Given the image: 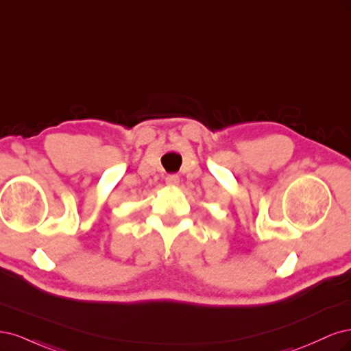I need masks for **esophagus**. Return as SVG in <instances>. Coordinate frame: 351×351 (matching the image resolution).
<instances>
[{
  "label": "esophagus",
  "mask_w": 351,
  "mask_h": 351,
  "mask_svg": "<svg viewBox=\"0 0 351 351\" xmlns=\"http://www.w3.org/2000/svg\"><path fill=\"white\" fill-rule=\"evenodd\" d=\"M165 183L168 186H177L180 183V177L177 174H169L165 177Z\"/></svg>",
  "instance_id": "esophagus-1"
}]
</instances>
